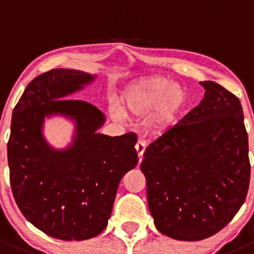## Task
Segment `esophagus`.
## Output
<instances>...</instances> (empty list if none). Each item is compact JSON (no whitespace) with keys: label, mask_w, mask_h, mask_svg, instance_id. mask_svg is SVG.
<instances>
[{"label":"esophagus","mask_w":254,"mask_h":254,"mask_svg":"<svg viewBox=\"0 0 254 254\" xmlns=\"http://www.w3.org/2000/svg\"><path fill=\"white\" fill-rule=\"evenodd\" d=\"M134 147H136V151H137L138 161L141 163V160H142V156H143V152H145V149H146V142H145L143 140H138Z\"/></svg>","instance_id":"esophagus-1"}]
</instances>
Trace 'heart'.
Listing matches in <instances>:
<instances>
[{
	"instance_id": "obj_1",
	"label": "heart",
	"mask_w": 254,
	"mask_h": 254,
	"mask_svg": "<svg viewBox=\"0 0 254 254\" xmlns=\"http://www.w3.org/2000/svg\"><path fill=\"white\" fill-rule=\"evenodd\" d=\"M187 100L183 87L169 84L163 76L147 78L134 85L125 96L126 113L134 117H143L154 111L150 120L152 128L161 129L176 121ZM120 117V112H114Z\"/></svg>"
}]
</instances>
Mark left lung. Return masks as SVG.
Wrapping results in <instances>:
<instances>
[{
	"label": "left lung",
	"instance_id": "1",
	"mask_svg": "<svg viewBox=\"0 0 254 254\" xmlns=\"http://www.w3.org/2000/svg\"><path fill=\"white\" fill-rule=\"evenodd\" d=\"M205 96L145 150L141 172L161 234L194 242L216 234L246 201L248 134L237 96L214 81Z\"/></svg>",
	"mask_w": 254,
	"mask_h": 254
}]
</instances>
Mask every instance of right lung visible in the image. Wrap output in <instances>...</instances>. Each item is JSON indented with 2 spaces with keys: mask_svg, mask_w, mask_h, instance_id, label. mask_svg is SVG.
I'll list each match as a JSON object with an SVG mask.
<instances>
[{
  "mask_svg": "<svg viewBox=\"0 0 254 254\" xmlns=\"http://www.w3.org/2000/svg\"><path fill=\"white\" fill-rule=\"evenodd\" d=\"M94 78L51 69L26 86L12 112L7 160L13 198L28 221L62 241L90 239L107 228L121 179L138 161L136 134L98 133L104 114L90 103L66 99ZM55 114L76 125L67 149H53L43 136L45 117Z\"/></svg>",
  "mask_w": 254,
  "mask_h": 254,
  "instance_id": "1",
  "label": "right lung"
}]
</instances>
